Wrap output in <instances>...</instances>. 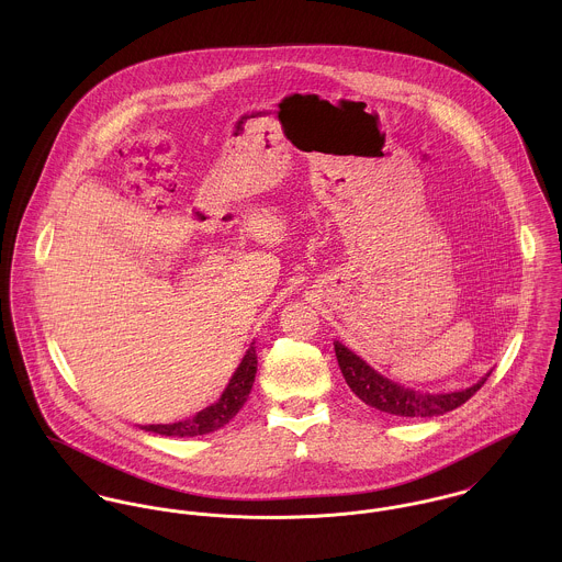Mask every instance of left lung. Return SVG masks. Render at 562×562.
Instances as JSON below:
<instances>
[{"instance_id":"8db88e82","label":"left lung","mask_w":562,"mask_h":562,"mask_svg":"<svg viewBox=\"0 0 562 562\" xmlns=\"http://www.w3.org/2000/svg\"><path fill=\"white\" fill-rule=\"evenodd\" d=\"M335 357L339 363V370L348 383V387L359 396L361 401L379 411H385L390 415L401 417H432L443 415L461 404L470 401L486 381V376L476 385L452 392V394H419L415 390L402 387L398 383L381 376L374 368H370L361 357L350 352L346 346L335 341Z\"/></svg>"}]
</instances>
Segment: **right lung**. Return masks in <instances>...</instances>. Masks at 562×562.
<instances>
[{
  "label": "right lung",
  "instance_id": "add662e5",
  "mask_svg": "<svg viewBox=\"0 0 562 562\" xmlns=\"http://www.w3.org/2000/svg\"><path fill=\"white\" fill-rule=\"evenodd\" d=\"M255 372H257V355H255V348L250 346L218 402H214L212 406H205L190 419L175 422V424H151V426H145V430L166 435V437H196V435H207L212 430H218L232 417H236V413L244 406L255 381Z\"/></svg>",
  "mask_w": 562,
  "mask_h": 562
}]
</instances>
